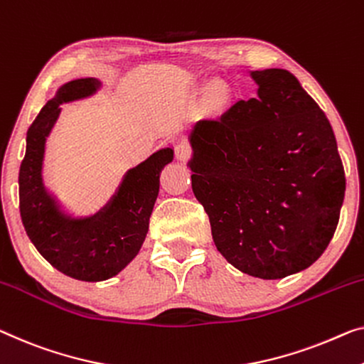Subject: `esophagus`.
<instances>
[{"mask_svg": "<svg viewBox=\"0 0 364 364\" xmlns=\"http://www.w3.org/2000/svg\"><path fill=\"white\" fill-rule=\"evenodd\" d=\"M191 155H193V151H191V149L188 147L186 144L176 145V159H178V160L186 161V160L191 159Z\"/></svg>", "mask_w": 364, "mask_h": 364, "instance_id": "obj_1", "label": "esophagus"}]
</instances>
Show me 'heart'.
<instances>
[{"label":"heart","mask_w":364,"mask_h":364,"mask_svg":"<svg viewBox=\"0 0 364 364\" xmlns=\"http://www.w3.org/2000/svg\"><path fill=\"white\" fill-rule=\"evenodd\" d=\"M205 102L214 116H222L230 107L232 95L227 86L220 83H213L205 91Z\"/></svg>","instance_id":"1"}]
</instances>
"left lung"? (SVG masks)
I'll return each instance as SVG.
<instances>
[{"label":"left lung","instance_id":"left-lung-1","mask_svg":"<svg viewBox=\"0 0 364 364\" xmlns=\"http://www.w3.org/2000/svg\"><path fill=\"white\" fill-rule=\"evenodd\" d=\"M252 78L257 97L193 127L191 186L227 262L255 278L281 279L328 247L345 170L327 116L294 75L268 68Z\"/></svg>","mask_w":364,"mask_h":364}]
</instances>
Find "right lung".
<instances>
[{"label":"right lung","mask_w":364,"mask_h":364,"mask_svg":"<svg viewBox=\"0 0 364 364\" xmlns=\"http://www.w3.org/2000/svg\"><path fill=\"white\" fill-rule=\"evenodd\" d=\"M100 85L96 78L68 81L47 101L27 130L19 170V210L27 237L53 268L90 283L116 276L139 253L159 196L160 173L173 160V150L161 149L129 170L117 193L95 215L72 219L58 210L42 183L46 139L62 102L91 96Z\"/></svg>","instance_id":"add662e5"}]
</instances>
